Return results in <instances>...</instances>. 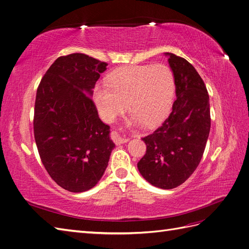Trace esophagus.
Segmentation results:
<instances>
[{"mask_svg":"<svg viewBox=\"0 0 249 249\" xmlns=\"http://www.w3.org/2000/svg\"><path fill=\"white\" fill-rule=\"evenodd\" d=\"M111 135H112L113 141H114L116 144H123V143H125V142L129 141V138L122 136V135L118 134L117 132H112Z\"/></svg>","mask_w":249,"mask_h":249,"instance_id":"1","label":"esophagus"}]
</instances>
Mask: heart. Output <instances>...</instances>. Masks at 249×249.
Wrapping results in <instances>:
<instances>
[{
    "label": "heart",
    "mask_w": 249,
    "mask_h": 249,
    "mask_svg": "<svg viewBox=\"0 0 249 249\" xmlns=\"http://www.w3.org/2000/svg\"><path fill=\"white\" fill-rule=\"evenodd\" d=\"M107 84H96L92 91L102 119L113 123L127 103L131 123L147 126L157 125L166 117L176 87L172 71L162 63L122 67L109 74Z\"/></svg>",
    "instance_id": "b5f03b06"
}]
</instances>
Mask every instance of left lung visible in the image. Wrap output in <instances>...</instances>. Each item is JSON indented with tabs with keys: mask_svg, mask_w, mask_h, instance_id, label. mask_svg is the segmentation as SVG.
<instances>
[{
	"mask_svg": "<svg viewBox=\"0 0 249 249\" xmlns=\"http://www.w3.org/2000/svg\"><path fill=\"white\" fill-rule=\"evenodd\" d=\"M164 55L175 77L177 100L164 124L142 138L146 153L137 166L149 184L173 189L192 175L205 152L211 127L210 99L192 64L171 53Z\"/></svg>",
	"mask_w": 249,
	"mask_h": 249,
	"instance_id": "obj_1",
	"label": "left lung"
}]
</instances>
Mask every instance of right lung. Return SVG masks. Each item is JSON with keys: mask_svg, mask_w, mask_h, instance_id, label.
<instances>
[{"mask_svg": "<svg viewBox=\"0 0 249 249\" xmlns=\"http://www.w3.org/2000/svg\"><path fill=\"white\" fill-rule=\"evenodd\" d=\"M108 64L85 54L59 57L37 89L34 137L42 164L63 189L93 188L108 166L115 144L92 102Z\"/></svg>", "mask_w": 249, "mask_h": 249, "instance_id": "1", "label": "right lung"}]
</instances>
